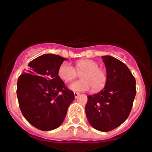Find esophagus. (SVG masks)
Instances as JSON below:
<instances>
[{
    "label": "esophagus",
    "instance_id": "obj_1",
    "mask_svg": "<svg viewBox=\"0 0 152 152\" xmlns=\"http://www.w3.org/2000/svg\"><path fill=\"white\" fill-rule=\"evenodd\" d=\"M79 95V93H78V92H74V96H75V98H77Z\"/></svg>",
    "mask_w": 152,
    "mask_h": 152
}]
</instances>
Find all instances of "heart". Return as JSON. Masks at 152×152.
Wrapping results in <instances>:
<instances>
[{
    "mask_svg": "<svg viewBox=\"0 0 152 152\" xmlns=\"http://www.w3.org/2000/svg\"><path fill=\"white\" fill-rule=\"evenodd\" d=\"M76 69L68 62L60 65L58 75L65 82H69L81 73L82 79L73 81L69 85V89L74 91H86L93 88V91H98L104 87L107 75L105 70L99 67V63L90 59H83L76 61Z\"/></svg>",
    "mask_w": 152,
    "mask_h": 152,
    "instance_id": "1",
    "label": "heart"
}]
</instances>
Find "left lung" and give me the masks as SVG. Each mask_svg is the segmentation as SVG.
<instances>
[{
    "mask_svg": "<svg viewBox=\"0 0 152 152\" xmlns=\"http://www.w3.org/2000/svg\"><path fill=\"white\" fill-rule=\"evenodd\" d=\"M107 80L97 94L87 96L85 107L91 126L103 132L112 131L126 121L136 96V79L126 64L110 56H102Z\"/></svg>",
    "mask_w": 152,
    "mask_h": 152,
    "instance_id": "8db88e82",
    "label": "left lung"
}]
</instances>
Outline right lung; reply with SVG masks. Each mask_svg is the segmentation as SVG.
<instances>
[{
	"instance_id": "add662e5",
	"label": "right lung",
	"mask_w": 152,
	"mask_h": 152,
	"mask_svg": "<svg viewBox=\"0 0 152 152\" xmlns=\"http://www.w3.org/2000/svg\"><path fill=\"white\" fill-rule=\"evenodd\" d=\"M65 60L58 55H42L31 61L18 79L16 94L21 113L41 131L59 127L74 99L73 91L58 75Z\"/></svg>"
}]
</instances>
